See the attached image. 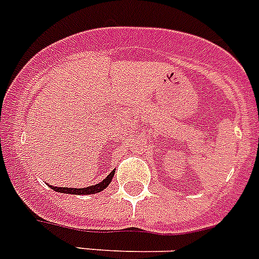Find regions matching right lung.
Wrapping results in <instances>:
<instances>
[{
	"label": "right lung",
	"mask_w": 259,
	"mask_h": 259,
	"mask_svg": "<svg viewBox=\"0 0 259 259\" xmlns=\"http://www.w3.org/2000/svg\"><path fill=\"white\" fill-rule=\"evenodd\" d=\"M114 172L116 171L113 170L112 172L103 180V182H100V183L95 184V186H89L85 187V188H68V187H54V186H49L51 187L52 190L56 191V192L60 193H69V195H93V193H99L101 191H104L106 187L109 186L110 182H112L113 177H114Z\"/></svg>",
	"instance_id": "obj_1"
}]
</instances>
